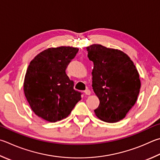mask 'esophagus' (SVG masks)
Here are the masks:
<instances>
[{
	"mask_svg": "<svg viewBox=\"0 0 160 160\" xmlns=\"http://www.w3.org/2000/svg\"><path fill=\"white\" fill-rule=\"evenodd\" d=\"M84 92H85V94L86 95H90V94H91V91H90V90L88 89H86L85 91Z\"/></svg>",
	"mask_w": 160,
	"mask_h": 160,
	"instance_id": "1",
	"label": "esophagus"
}]
</instances>
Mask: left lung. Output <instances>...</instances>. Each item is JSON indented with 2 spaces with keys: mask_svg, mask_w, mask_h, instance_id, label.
<instances>
[{
  "mask_svg": "<svg viewBox=\"0 0 160 160\" xmlns=\"http://www.w3.org/2000/svg\"><path fill=\"white\" fill-rule=\"evenodd\" d=\"M87 51L94 63L92 88L100 101L95 114L106 122H117L125 118L137 100L141 88L138 72L120 50L93 44Z\"/></svg>",
  "mask_w": 160,
  "mask_h": 160,
  "instance_id": "obj_1",
  "label": "left lung"
}]
</instances>
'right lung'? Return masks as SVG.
<instances>
[{"mask_svg": "<svg viewBox=\"0 0 160 160\" xmlns=\"http://www.w3.org/2000/svg\"><path fill=\"white\" fill-rule=\"evenodd\" d=\"M78 49L48 48L35 57L25 75L24 91L32 110L38 117L55 122L68 117L81 99L66 70Z\"/></svg>", "mask_w": 160, "mask_h": 160, "instance_id": "right-lung-1", "label": "right lung"}]
</instances>
